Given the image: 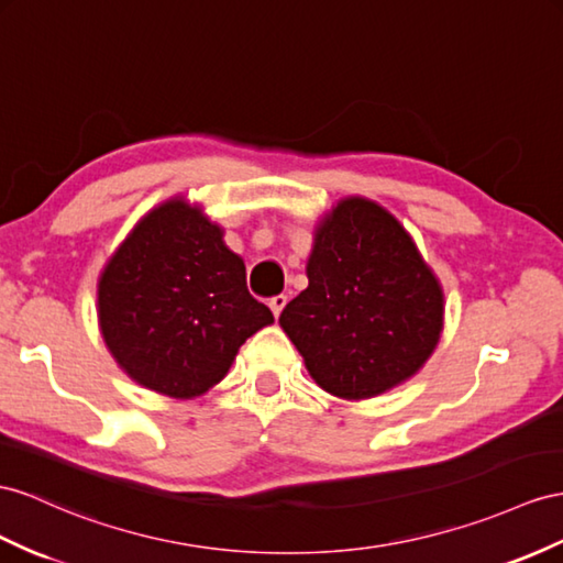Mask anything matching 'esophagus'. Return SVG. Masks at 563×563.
Listing matches in <instances>:
<instances>
[{
    "label": "esophagus",
    "instance_id": "esophagus-1",
    "mask_svg": "<svg viewBox=\"0 0 563 563\" xmlns=\"http://www.w3.org/2000/svg\"><path fill=\"white\" fill-rule=\"evenodd\" d=\"M285 305H287V297L285 295H276V297H271V301H268V307H271V311H273V316H280V311L285 309Z\"/></svg>",
    "mask_w": 563,
    "mask_h": 563
}]
</instances>
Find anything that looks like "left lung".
Here are the masks:
<instances>
[{
  "label": "left lung",
  "instance_id": "1",
  "mask_svg": "<svg viewBox=\"0 0 563 563\" xmlns=\"http://www.w3.org/2000/svg\"><path fill=\"white\" fill-rule=\"evenodd\" d=\"M309 287L280 328L309 376L340 399H368L416 376L435 352L444 295L395 216L344 197L313 230Z\"/></svg>",
  "mask_w": 563,
  "mask_h": 563
}]
</instances>
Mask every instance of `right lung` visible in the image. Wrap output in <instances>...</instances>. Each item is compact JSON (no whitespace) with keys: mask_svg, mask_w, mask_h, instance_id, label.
I'll list each match as a JSON object with an SVG mask.
<instances>
[{"mask_svg":"<svg viewBox=\"0 0 563 563\" xmlns=\"http://www.w3.org/2000/svg\"><path fill=\"white\" fill-rule=\"evenodd\" d=\"M97 319L107 350L137 385L192 399L225 378L273 313L250 295L223 228L170 197L111 254L97 283Z\"/></svg>","mask_w":563,"mask_h":563,"instance_id":"add662e5","label":"right lung"}]
</instances>
